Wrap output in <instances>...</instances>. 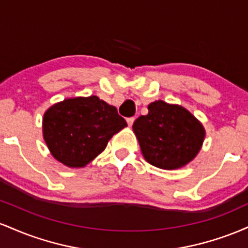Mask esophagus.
<instances>
[{
	"label": "esophagus",
	"mask_w": 248,
	"mask_h": 248,
	"mask_svg": "<svg viewBox=\"0 0 248 248\" xmlns=\"http://www.w3.org/2000/svg\"><path fill=\"white\" fill-rule=\"evenodd\" d=\"M134 121H135V118H128L127 119V124H128V126H132V124H134Z\"/></svg>",
	"instance_id": "esophagus-1"
}]
</instances>
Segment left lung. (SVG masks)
Masks as SVG:
<instances>
[{"mask_svg": "<svg viewBox=\"0 0 248 248\" xmlns=\"http://www.w3.org/2000/svg\"><path fill=\"white\" fill-rule=\"evenodd\" d=\"M148 110L133 124L146 161L166 170L191 162L205 138L203 124L184 107L162 100L152 102Z\"/></svg>", "mask_w": 248, "mask_h": 248, "instance_id": "left-lung-1", "label": "left lung"}]
</instances>
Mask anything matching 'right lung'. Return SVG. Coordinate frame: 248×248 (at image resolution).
I'll return each mask as SVG.
<instances>
[{
    "instance_id": "obj_1",
    "label": "right lung",
    "mask_w": 248,
    "mask_h": 248,
    "mask_svg": "<svg viewBox=\"0 0 248 248\" xmlns=\"http://www.w3.org/2000/svg\"><path fill=\"white\" fill-rule=\"evenodd\" d=\"M127 126L118 109L98 96L71 98L55 104L43 118V136L53 157L70 168H82Z\"/></svg>"
}]
</instances>
